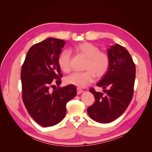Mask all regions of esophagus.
Wrapping results in <instances>:
<instances>
[{"label": "esophagus", "mask_w": 152, "mask_h": 152, "mask_svg": "<svg viewBox=\"0 0 152 152\" xmlns=\"http://www.w3.org/2000/svg\"><path fill=\"white\" fill-rule=\"evenodd\" d=\"M76 91H77V94H80L81 93H82V92H83L82 89H81L80 88H77Z\"/></svg>", "instance_id": "34e87169"}]
</instances>
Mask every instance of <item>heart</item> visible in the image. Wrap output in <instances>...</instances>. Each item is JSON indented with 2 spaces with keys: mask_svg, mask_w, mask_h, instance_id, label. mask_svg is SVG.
<instances>
[{
  "mask_svg": "<svg viewBox=\"0 0 152 152\" xmlns=\"http://www.w3.org/2000/svg\"><path fill=\"white\" fill-rule=\"evenodd\" d=\"M73 50L86 58L82 72H74L66 77V83L83 88L94 81L95 77H102L107 72L110 66V58L108 54L101 51L98 46L90 42H85L75 45ZM58 64L63 72L67 73L71 71V54L64 50L58 58Z\"/></svg>",
  "mask_w": 152,
  "mask_h": 152,
  "instance_id": "1",
  "label": "heart"
}]
</instances>
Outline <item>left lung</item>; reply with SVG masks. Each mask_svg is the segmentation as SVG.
<instances>
[{
	"instance_id": "left-lung-1",
	"label": "left lung",
	"mask_w": 152,
	"mask_h": 152,
	"mask_svg": "<svg viewBox=\"0 0 152 152\" xmlns=\"http://www.w3.org/2000/svg\"><path fill=\"white\" fill-rule=\"evenodd\" d=\"M110 66L97 86L102 87L104 94L90 91L96 99L87 108L88 115L95 121L108 123L122 115L134 95L135 65L130 53L124 47L115 44L107 49Z\"/></svg>"
}]
</instances>
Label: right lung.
Returning <instances> with one entry per match:
<instances>
[{
	"instance_id": "right-lung-1",
	"label": "right lung",
	"mask_w": 152,
	"mask_h": 152,
	"mask_svg": "<svg viewBox=\"0 0 152 152\" xmlns=\"http://www.w3.org/2000/svg\"><path fill=\"white\" fill-rule=\"evenodd\" d=\"M65 44L63 40L48 38L27 53L21 69L22 100L29 115L44 127L60 123L66 114V104L76 94L75 85L64 87L58 58Z\"/></svg>"
}]
</instances>
